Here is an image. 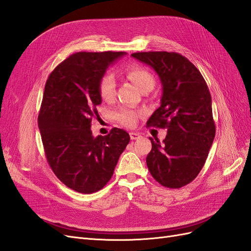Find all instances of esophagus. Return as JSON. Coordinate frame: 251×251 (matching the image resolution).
Wrapping results in <instances>:
<instances>
[{
	"label": "esophagus",
	"instance_id": "obj_1",
	"mask_svg": "<svg viewBox=\"0 0 251 251\" xmlns=\"http://www.w3.org/2000/svg\"><path fill=\"white\" fill-rule=\"evenodd\" d=\"M130 137L132 140H136V139H139L141 136L139 133H135V132H131L130 133Z\"/></svg>",
	"mask_w": 251,
	"mask_h": 251
}]
</instances>
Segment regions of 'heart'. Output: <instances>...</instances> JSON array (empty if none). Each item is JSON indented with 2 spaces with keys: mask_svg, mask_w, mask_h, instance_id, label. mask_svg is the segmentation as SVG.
Segmentation results:
<instances>
[{
  "mask_svg": "<svg viewBox=\"0 0 251 251\" xmlns=\"http://www.w3.org/2000/svg\"><path fill=\"white\" fill-rule=\"evenodd\" d=\"M125 74L126 78L130 79L141 92L149 88L153 89L155 85L153 74L141 66H127L125 70ZM115 88L116 81L114 75L110 72L104 73L100 80V85H98V91H100V97L104 100H111L114 95H115ZM139 116V112L130 108H121L115 113V118L118 123L127 127L134 126L136 123H137Z\"/></svg>",
  "mask_w": 251,
  "mask_h": 251,
  "instance_id": "1",
  "label": "heart"
}]
</instances>
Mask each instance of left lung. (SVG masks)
Returning <instances> with one entry per match:
<instances>
[{"mask_svg":"<svg viewBox=\"0 0 251 251\" xmlns=\"http://www.w3.org/2000/svg\"><path fill=\"white\" fill-rule=\"evenodd\" d=\"M132 56L153 68L162 85L160 107L147 125L168 128V134L162 144L150 138L149 171L161 185L180 188L198 176L215 139L206 81L195 65L179 53L150 51Z\"/></svg>","mask_w":251,"mask_h":251,"instance_id":"left-lung-1","label":"left lung"}]
</instances>
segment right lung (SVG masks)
Instances as JSON below:
<instances>
[{
  "instance_id": "add662e5",
  "label": "right lung",
  "mask_w": 251,
  "mask_h": 251,
  "mask_svg": "<svg viewBox=\"0 0 251 251\" xmlns=\"http://www.w3.org/2000/svg\"><path fill=\"white\" fill-rule=\"evenodd\" d=\"M126 52H77L51 72L37 124L47 161L73 191L92 194L112 178L130 135L118 127L93 137L92 118L101 103L98 85L108 67Z\"/></svg>"
}]
</instances>
